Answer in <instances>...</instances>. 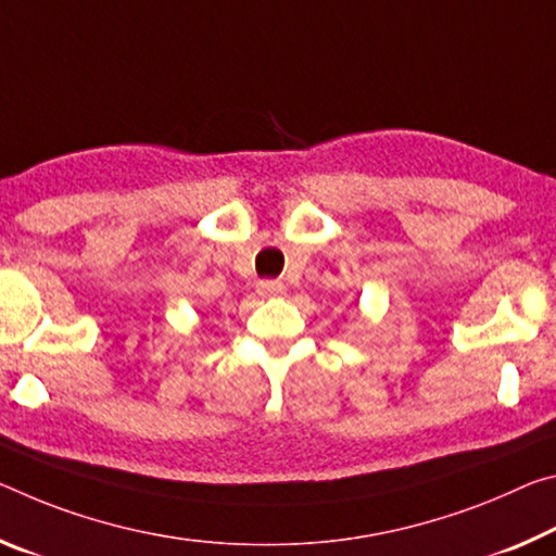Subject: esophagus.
Wrapping results in <instances>:
<instances>
[{
    "label": "esophagus",
    "instance_id": "1",
    "mask_svg": "<svg viewBox=\"0 0 556 556\" xmlns=\"http://www.w3.org/2000/svg\"><path fill=\"white\" fill-rule=\"evenodd\" d=\"M257 292L260 296H281L287 292V287L281 281H260Z\"/></svg>",
    "mask_w": 556,
    "mask_h": 556
}]
</instances>
